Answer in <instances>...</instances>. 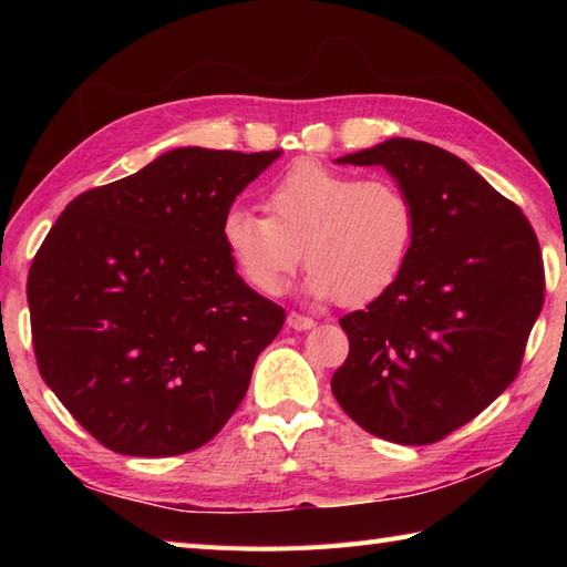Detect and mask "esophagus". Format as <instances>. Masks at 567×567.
I'll use <instances>...</instances> for the list:
<instances>
[{
	"mask_svg": "<svg viewBox=\"0 0 567 567\" xmlns=\"http://www.w3.org/2000/svg\"><path fill=\"white\" fill-rule=\"evenodd\" d=\"M287 327L295 329V331H309V329H315L317 323H315V319H309L305 315H297V311H292V315H287Z\"/></svg>",
	"mask_w": 567,
	"mask_h": 567,
	"instance_id": "34e87169",
	"label": "esophagus"
}]
</instances>
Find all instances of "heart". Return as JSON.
Instances as JSON below:
<instances>
[{
  "mask_svg": "<svg viewBox=\"0 0 567 567\" xmlns=\"http://www.w3.org/2000/svg\"><path fill=\"white\" fill-rule=\"evenodd\" d=\"M265 214L228 209L221 240L260 295H280L302 258L307 292L358 307L400 280L416 238L412 197L388 177L299 163L265 195Z\"/></svg>",
  "mask_w": 567,
  "mask_h": 567,
  "instance_id": "1",
  "label": "heart"
}]
</instances>
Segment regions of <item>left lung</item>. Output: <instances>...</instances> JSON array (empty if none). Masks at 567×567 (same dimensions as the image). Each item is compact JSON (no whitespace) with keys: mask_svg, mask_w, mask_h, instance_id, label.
I'll return each mask as SVG.
<instances>
[{"mask_svg":"<svg viewBox=\"0 0 567 567\" xmlns=\"http://www.w3.org/2000/svg\"><path fill=\"white\" fill-rule=\"evenodd\" d=\"M336 163L382 165L416 207L412 256L388 292L341 319L336 402L368 433L426 445L514 382L544 307V258L522 209L457 155L390 138Z\"/></svg>","mask_w":567,"mask_h":567,"instance_id":"obj_1","label":"left lung"}]
</instances>
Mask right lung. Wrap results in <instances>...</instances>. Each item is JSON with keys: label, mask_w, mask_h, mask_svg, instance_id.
Returning a JSON list of instances; mask_svg holds the SVG:
<instances>
[{"label": "right lung", "mask_w": 567, "mask_h": 567, "mask_svg": "<svg viewBox=\"0 0 567 567\" xmlns=\"http://www.w3.org/2000/svg\"><path fill=\"white\" fill-rule=\"evenodd\" d=\"M280 153L167 151L82 192L35 252L27 297L41 378L114 453H189L244 402L285 309L240 280L221 221Z\"/></svg>", "instance_id": "right-lung-1"}]
</instances>
